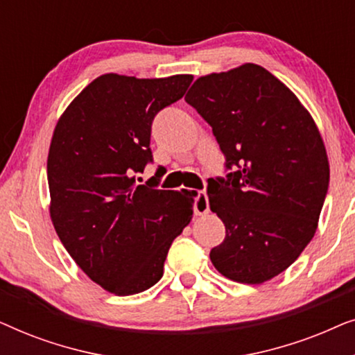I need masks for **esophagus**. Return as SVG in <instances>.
Instances as JSON below:
<instances>
[{
    "label": "esophagus",
    "mask_w": 355,
    "mask_h": 355,
    "mask_svg": "<svg viewBox=\"0 0 355 355\" xmlns=\"http://www.w3.org/2000/svg\"><path fill=\"white\" fill-rule=\"evenodd\" d=\"M208 210H210V203H208L207 193L203 191L197 192L196 203H193V211H196V215H205Z\"/></svg>",
    "instance_id": "1"
}]
</instances>
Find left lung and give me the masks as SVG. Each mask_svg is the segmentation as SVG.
Segmentation results:
<instances>
[{"label":"left lung","instance_id":"obj_1","mask_svg":"<svg viewBox=\"0 0 355 355\" xmlns=\"http://www.w3.org/2000/svg\"><path fill=\"white\" fill-rule=\"evenodd\" d=\"M186 101L211 125L226 176L208 179V200L226 226L211 263L237 283H265L312 241L329 164L312 116L265 67L247 62L193 82Z\"/></svg>","mask_w":355,"mask_h":355}]
</instances>
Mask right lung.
I'll return each mask as SVG.
<instances>
[{
  "label": "right lung",
  "mask_w": 355,
  "mask_h": 355,
  "mask_svg": "<svg viewBox=\"0 0 355 355\" xmlns=\"http://www.w3.org/2000/svg\"><path fill=\"white\" fill-rule=\"evenodd\" d=\"M193 77L105 74L58 121L46 173L51 221L80 270L118 295L157 284L171 242L192 216L191 192L137 184L153 163L150 135L159 111L181 100Z\"/></svg>",
  "instance_id": "obj_1"
}]
</instances>
